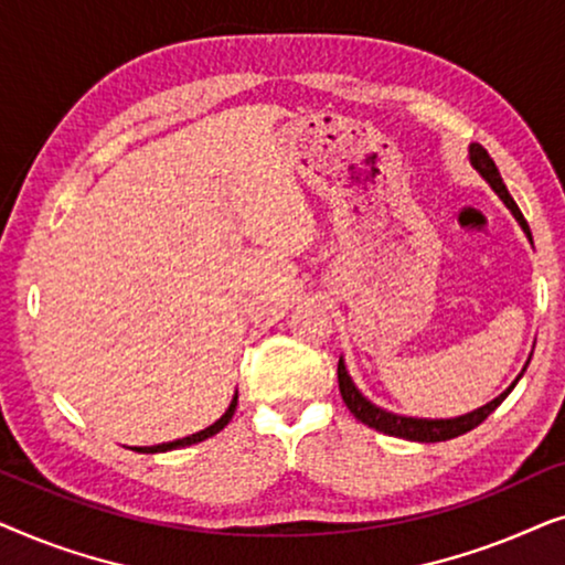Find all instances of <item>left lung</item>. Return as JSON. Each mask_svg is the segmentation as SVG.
I'll return each instance as SVG.
<instances>
[{"instance_id": "obj_1", "label": "left lung", "mask_w": 565, "mask_h": 565, "mask_svg": "<svg viewBox=\"0 0 565 565\" xmlns=\"http://www.w3.org/2000/svg\"><path fill=\"white\" fill-rule=\"evenodd\" d=\"M470 164H473L476 172L491 184V190L497 192L501 200H504V205L509 207V211H512L516 223H520L522 231L527 234L530 244H532V234H530L527 221H524L522 211L516 207L514 198L509 195L507 184L501 182V174H499L497 164H493L489 151H486L481 143H470ZM530 358H532V354H530ZM527 365H530V360H527ZM527 365H524V370H527ZM524 370H522V373H524ZM522 373H520V377H522ZM337 375H339V393H342L344 404L354 414V419L367 424V427H373L377 431H383V435L412 439V443H445V439L460 437V435H466V431L476 429L478 424L486 419V416H489L491 412H497V406L509 396V393H512L516 381H520V377H516V381L509 385V388L501 393V396H497L493 401H489V404L476 408V412H470V414L455 416V419H416V416H401V414L385 412V408L370 404V401L358 391V385L352 383V377H350V373H347L342 358H339Z\"/></svg>"}]
</instances>
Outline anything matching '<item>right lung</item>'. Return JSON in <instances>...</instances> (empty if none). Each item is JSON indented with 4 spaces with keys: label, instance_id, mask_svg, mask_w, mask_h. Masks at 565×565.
Instances as JSON below:
<instances>
[{
    "label": "right lung",
    "instance_id": "1",
    "mask_svg": "<svg viewBox=\"0 0 565 565\" xmlns=\"http://www.w3.org/2000/svg\"><path fill=\"white\" fill-rule=\"evenodd\" d=\"M236 404H238V393H234V398H231V404H228V408H226V414H223L218 422H213L211 427H205V429L195 431V435H190V437H182V439H174V443H161V445H151V447H130V450L151 455V452H167V450H177V447H188V445L203 443V439L213 437V435H218V431H221L223 427H226V424L231 422V416H234V412H236Z\"/></svg>",
    "mask_w": 565,
    "mask_h": 565
}]
</instances>
